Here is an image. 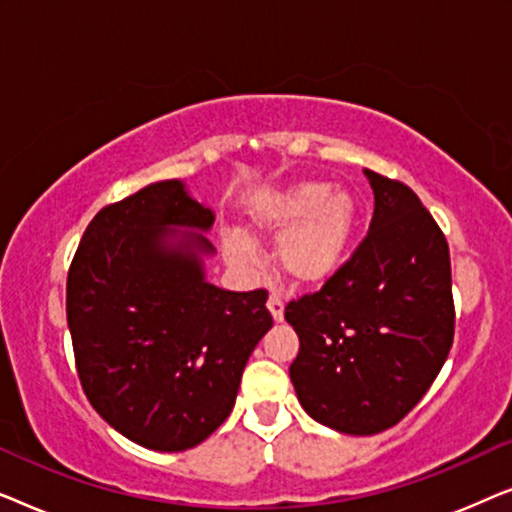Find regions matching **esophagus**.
Wrapping results in <instances>:
<instances>
[{
  "instance_id": "34e87169",
  "label": "esophagus",
  "mask_w": 512,
  "mask_h": 512,
  "mask_svg": "<svg viewBox=\"0 0 512 512\" xmlns=\"http://www.w3.org/2000/svg\"><path fill=\"white\" fill-rule=\"evenodd\" d=\"M268 310L272 314V319L282 321L284 319V296L279 291H272L268 298Z\"/></svg>"
}]
</instances>
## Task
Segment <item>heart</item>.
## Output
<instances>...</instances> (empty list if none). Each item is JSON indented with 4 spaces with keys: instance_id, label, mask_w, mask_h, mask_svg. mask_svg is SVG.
Wrapping results in <instances>:
<instances>
[{
    "instance_id": "obj_1",
    "label": "heart",
    "mask_w": 512,
    "mask_h": 512,
    "mask_svg": "<svg viewBox=\"0 0 512 512\" xmlns=\"http://www.w3.org/2000/svg\"><path fill=\"white\" fill-rule=\"evenodd\" d=\"M265 233L282 237L277 261L298 284L324 282L345 261L356 226L352 195L333 191L326 181H305L277 195L258 219ZM233 258L240 265H254L249 244H237Z\"/></svg>"
}]
</instances>
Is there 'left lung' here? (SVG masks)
I'll return each mask as SVG.
<instances>
[{"instance_id": "obj_1", "label": "left lung", "mask_w": 512, "mask_h": 512, "mask_svg": "<svg viewBox=\"0 0 512 512\" xmlns=\"http://www.w3.org/2000/svg\"><path fill=\"white\" fill-rule=\"evenodd\" d=\"M375 193L368 235L319 291L284 319L300 349L289 375L319 424L373 436L415 408L454 340L450 247L417 193L366 170Z\"/></svg>"}]
</instances>
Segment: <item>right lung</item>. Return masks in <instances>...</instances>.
Segmentation results:
<instances>
[{"label": "right lung", "instance_id": "add662e5", "mask_svg": "<svg viewBox=\"0 0 512 512\" xmlns=\"http://www.w3.org/2000/svg\"><path fill=\"white\" fill-rule=\"evenodd\" d=\"M212 209L177 179L102 207L67 275L76 373L100 417L158 452L200 445L226 422L272 317L268 291L209 284L200 251Z\"/></svg>", "mask_w": 512, "mask_h": 512}]
</instances>
